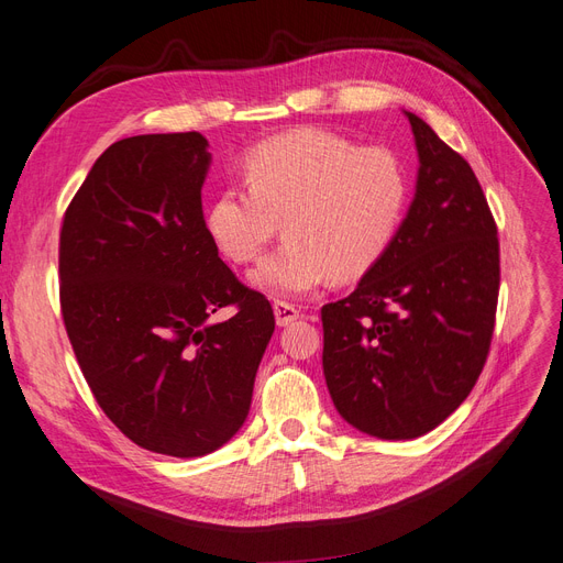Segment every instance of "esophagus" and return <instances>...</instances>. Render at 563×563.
<instances>
[{"label": "esophagus", "instance_id": "esophagus-1", "mask_svg": "<svg viewBox=\"0 0 563 563\" xmlns=\"http://www.w3.org/2000/svg\"><path fill=\"white\" fill-rule=\"evenodd\" d=\"M273 311H275V321L279 328H286L288 323H294L300 319V311L296 309V305H288V302H282L277 300L273 305Z\"/></svg>", "mask_w": 563, "mask_h": 563}]
</instances>
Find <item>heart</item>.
Wrapping results in <instances>:
<instances>
[{
  "label": "heart",
  "instance_id": "b5f03b06",
  "mask_svg": "<svg viewBox=\"0 0 563 563\" xmlns=\"http://www.w3.org/2000/svg\"><path fill=\"white\" fill-rule=\"evenodd\" d=\"M246 189H223L206 229L233 263L254 261L279 231L286 240L250 273L254 288L298 298L365 277L393 246L409 203V175L386 147L353 145L321 129H294L244 159Z\"/></svg>",
  "mask_w": 563,
  "mask_h": 563
}]
</instances>
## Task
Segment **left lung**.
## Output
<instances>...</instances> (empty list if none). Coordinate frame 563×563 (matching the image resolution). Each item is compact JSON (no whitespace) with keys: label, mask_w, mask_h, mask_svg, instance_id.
Segmentation results:
<instances>
[{"label":"left lung","mask_w":563,"mask_h":563,"mask_svg":"<svg viewBox=\"0 0 563 563\" xmlns=\"http://www.w3.org/2000/svg\"><path fill=\"white\" fill-rule=\"evenodd\" d=\"M418 152L401 229L355 290L321 309L323 374L355 430L401 441L432 432L487 360L499 298V240L471 166L404 110Z\"/></svg>","instance_id":"left-lung-1"}]
</instances>
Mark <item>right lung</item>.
Returning <instances> with one entry per match:
<instances>
[{
	"label": "right lung",
	"instance_id": "1",
	"mask_svg": "<svg viewBox=\"0 0 563 563\" xmlns=\"http://www.w3.org/2000/svg\"><path fill=\"white\" fill-rule=\"evenodd\" d=\"M189 133L112 143L64 214L62 317L103 413L145 451L203 457L252 407L275 332L208 235L200 189L212 154ZM235 303L229 322L209 317Z\"/></svg>",
	"mask_w": 563,
	"mask_h": 563
}]
</instances>
